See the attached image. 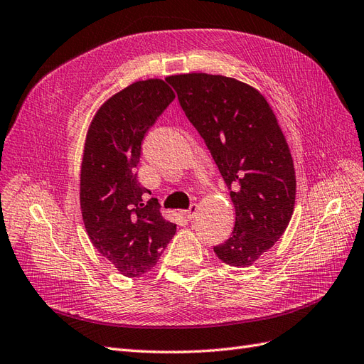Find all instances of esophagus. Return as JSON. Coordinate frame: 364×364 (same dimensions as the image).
<instances>
[{
  "mask_svg": "<svg viewBox=\"0 0 364 364\" xmlns=\"http://www.w3.org/2000/svg\"><path fill=\"white\" fill-rule=\"evenodd\" d=\"M196 213H198V205L193 203L188 210L183 211V215H185L186 219H190V220H191V219L194 218V215H196Z\"/></svg>",
  "mask_w": 364,
  "mask_h": 364,
  "instance_id": "1",
  "label": "esophagus"
}]
</instances>
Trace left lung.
<instances>
[{"mask_svg": "<svg viewBox=\"0 0 364 364\" xmlns=\"http://www.w3.org/2000/svg\"><path fill=\"white\" fill-rule=\"evenodd\" d=\"M203 137L235 208L231 237L214 247L230 267L247 268L274 247L296 205V170L282 127L264 96L234 77H166Z\"/></svg>", "mask_w": 364, "mask_h": 364, "instance_id": "8db88e82", "label": "left lung"}]
</instances>
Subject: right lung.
<instances>
[{
  "label": "right lung",
  "mask_w": 364,
  "mask_h": 364,
  "mask_svg": "<svg viewBox=\"0 0 364 364\" xmlns=\"http://www.w3.org/2000/svg\"><path fill=\"white\" fill-rule=\"evenodd\" d=\"M176 95L159 77L136 81L109 97L88 127L80 178L85 231L93 247L125 277H139L159 260L176 232L136 168L145 133ZM150 193V191H149Z\"/></svg>",
  "instance_id": "add662e5"
}]
</instances>
